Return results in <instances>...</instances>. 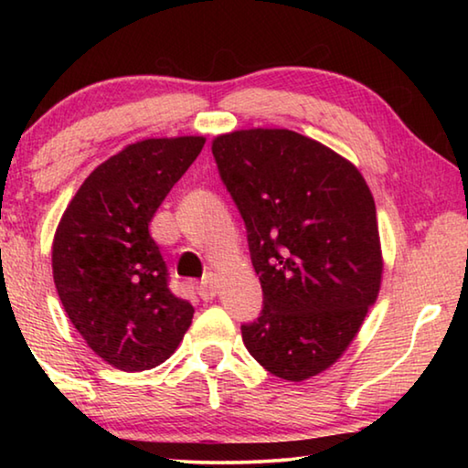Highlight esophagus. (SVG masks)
Returning <instances> with one entry per match:
<instances>
[{
  "instance_id": "esophagus-1",
  "label": "esophagus",
  "mask_w": 468,
  "mask_h": 468,
  "mask_svg": "<svg viewBox=\"0 0 468 468\" xmlns=\"http://www.w3.org/2000/svg\"><path fill=\"white\" fill-rule=\"evenodd\" d=\"M197 292H200V297L204 301L215 299V295H217V274L215 272H208L204 276L200 287H197Z\"/></svg>"
}]
</instances>
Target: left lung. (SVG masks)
Returning a JSON list of instances; mask_svg holds the SVG:
<instances>
[{
    "label": "left lung",
    "mask_w": 468,
    "mask_h": 468,
    "mask_svg": "<svg viewBox=\"0 0 468 468\" xmlns=\"http://www.w3.org/2000/svg\"><path fill=\"white\" fill-rule=\"evenodd\" d=\"M212 154L264 292L243 345L276 378L318 376L343 357L382 284L371 189L345 156L282 128L220 133Z\"/></svg>",
    "instance_id": "obj_1"
}]
</instances>
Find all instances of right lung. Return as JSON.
<instances>
[{
  "label": "right lung",
  "mask_w": 468,
  "mask_h": 468,
  "mask_svg": "<svg viewBox=\"0 0 468 468\" xmlns=\"http://www.w3.org/2000/svg\"><path fill=\"white\" fill-rule=\"evenodd\" d=\"M204 142L128 144L84 179L55 229L51 266L63 310L86 345L122 371L161 366L192 324L194 307L171 292L148 225Z\"/></svg>",
  "instance_id": "right-lung-1"
}]
</instances>
